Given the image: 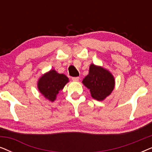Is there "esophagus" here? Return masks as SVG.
I'll return each mask as SVG.
<instances>
[{
  "instance_id": "1",
  "label": "esophagus",
  "mask_w": 152,
  "mask_h": 152,
  "mask_svg": "<svg viewBox=\"0 0 152 152\" xmlns=\"http://www.w3.org/2000/svg\"><path fill=\"white\" fill-rule=\"evenodd\" d=\"M72 80L74 81V82H78L80 80V77H72Z\"/></svg>"
}]
</instances>
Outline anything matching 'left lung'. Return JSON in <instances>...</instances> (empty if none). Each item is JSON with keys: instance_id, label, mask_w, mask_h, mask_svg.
I'll use <instances>...</instances> for the list:
<instances>
[{"instance_id": "1", "label": "left lung", "mask_w": 152, "mask_h": 152, "mask_svg": "<svg viewBox=\"0 0 152 152\" xmlns=\"http://www.w3.org/2000/svg\"><path fill=\"white\" fill-rule=\"evenodd\" d=\"M82 84L90 90L93 99L103 101L113 91L115 78L107 69L91 64L88 75L84 78Z\"/></svg>"}]
</instances>
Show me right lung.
Returning a JSON list of instances; mask_svg holds the SVG:
<instances>
[{
    "instance_id": "add662e5",
    "label": "right lung",
    "mask_w": 152,
    "mask_h": 152,
    "mask_svg": "<svg viewBox=\"0 0 152 152\" xmlns=\"http://www.w3.org/2000/svg\"><path fill=\"white\" fill-rule=\"evenodd\" d=\"M69 82V79L64 74H60L55 69H51L39 79L37 88L45 99L53 102L57 95Z\"/></svg>"
}]
</instances>
